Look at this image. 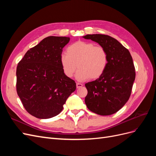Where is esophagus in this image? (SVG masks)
<instances>
[{
    "instance_id": "esophagus-1",
    "label": "esophagus",
    "mask_w": 156,
    "mask_h": 156,
    "mask_svg": "<svg viewBox=\"0 0 156 156\" xmlns=\"http://www.w3.org/2000/svg\"><path fill=\"white\" fill-rule=\"evenodd\" d=\"M83 86V84H81V83H77L76 84L77 88H81Z\"/></svg>"
}]
</instances>
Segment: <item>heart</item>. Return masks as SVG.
Masks as SVG:
<instances>
[{
  "label": "heart",
  "instance_id": "obj_1",
  "mask_svg": "<svg viewBox=\"0 0 156 156\" xmlns=\"http://www.w3.org/2000/svg\"><path fill=\"white\" fill-rule=\"evenodd\" d=\"M66 53L60 55V63L64 74L68 78L73 77L78 67L75 76L77 81L96 79L104 73L107 67L106 50L92 42H75L68 47Z\"/></svg>",
  "mask_w": 156,
  "mask_h": 156
}]
</instances>
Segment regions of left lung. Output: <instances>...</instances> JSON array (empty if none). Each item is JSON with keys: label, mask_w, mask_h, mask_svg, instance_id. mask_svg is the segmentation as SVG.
Segmentation results:
<instances>
[{"label": "left lung", "mask_w": 156, "mask_h": 156, "mask_svg": "<svg viewBox=\"0 0 156 156\" xmlns=\"http://www.w3.org/2000/svg\"><path fill=\"white\" fill-rule=\"evenodd\" d=\"M104 48L108 55L106 70L96 80L85 84V103L90 111L107 116L114 114L128 101L135 79V67L129 51L113 37L104 34H87Z\"/></svg>", "instance_id": "obj_1"}]
</instances>
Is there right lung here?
Here are the masks:
<instances>
[{
  "instance_id": "1",
  "label": "right lung",
  "mask_w": 156,
  "mask_h": 156,
  "mask_svg": "<svg viewBox=\"0 0 156 156\" xmlns=\"http://www.w3.org/2000/svg\"><path fill=\"white\" fill-rule=\"evenodd\" d=\"M69 40L47 37L28 51L17 65V94L27 111L37 119L58 115L76 89V83L64 74L60 63L62 49Z\"/></svg>"
}]
</instances>
